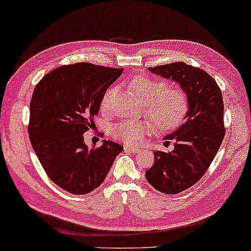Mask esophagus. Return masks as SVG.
<instances>
[{
  "mask_svg": "<svg viewBox=\"0 0 251 251\" xmlns=\"http://www.w3.org/2000/svg\"><path fill=\"white\" fill-rule=\"evenodd\" d=\"M125 151H130V152H134V153H137L140 152L141 149L140 148H136V147H131V145H125Z\"/></svg>",
  "mask_w": 251,
  "mask_h": 251,
  "instance_id": "obj_1",
  "label": "esophagus"
}]
</instances>
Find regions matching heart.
<instances>
[{
    "label": "heart",
    "mask_w": 251,
    "mask_h": 251,
    "mask_svg": "<svg viewBox=\"0 0 251 251\" xmlns=\"http://www.w3.org/2000/svg\"><path fill=\"white\" fill-rule=\"evenodd\" d=\"M135 98L147 107V114L159 130L166 131L177 128L187 115L190 102L182 89L168 88V83L148 76H135L128 82ZM113 91L106 92L101 107L106 108ZM152 129L149 121L128 120L111 129V134L125 143L141 144Z\"/></svg>",
    "instance_id": "b5f03b06"
}]
</instances>
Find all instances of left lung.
<instances>
[{
  "label": "left lung",
  "mask_w": 251,
  "mask_h": 251,
  "mask_svg": "<svg viewBox=\"0 0 251 251\" xmlns=\"http://www.w3.org/2000/svg\"><path fill=\"white\" fill-rule=\"evenodd\" d=\"M149 71L177 82L190 102L184 123L163 138L175 142L173 150L153 151L154 163L145 172L157 191L177 194L200 180L220 148L225 136L222 93L205 71L182 61L149 67Z\"/></svg>",
  "instance_id": "obj_1"
}]
</instances>
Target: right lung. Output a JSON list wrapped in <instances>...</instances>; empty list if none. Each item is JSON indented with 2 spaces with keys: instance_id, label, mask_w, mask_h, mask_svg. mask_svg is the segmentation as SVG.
Returning a JSON list of instances; mask_svg holds the SVG:
<instances>
[{
  "instance_id": "obj_1",
  "label": "right lung",
  "mask_w": 251,
  "mask_h": 251,
  "mask_svg": "<svg viewBox=\"0 0 251 251\" xmlns=\"http://www.w3.org/2000/svg\"><path fill=\"white\" fill-rule=\"evenodd\" d=\"M122 72L89 63L65 65L46 74L33 91L30 142L49 178L70 193L100 186L122 152V145L113 141L94 149L83 140L107 88Z\"/></svg>"
}]
</instances>
